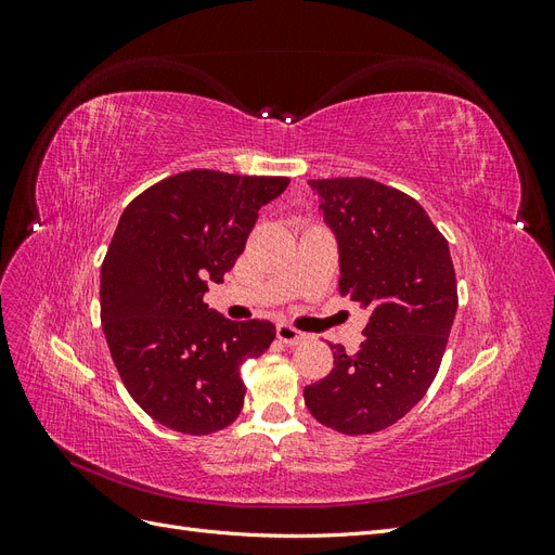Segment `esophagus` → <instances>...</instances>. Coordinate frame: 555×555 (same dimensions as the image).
<instances>
[{"label": "esophagus", "instance_id": "esophagus-1", "mask_svg": "<svg viewBox=\"0 0 555 555\" xmlns=\"http://www.w3.org/2000/svg\"><path fill=\"white\" fill-rule=\"evenodd\" d=\"M275 331H278V340L284 343V345H298V343H304L308 338L304 331H298L289 324H278Z\"/></svg>", "mask_w": 555, "mask_h": 555}]
</instances>
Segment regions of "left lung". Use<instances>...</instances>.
<instances>
[{
    "label": "left lung",
    "mask_w": 555,
    "mask_h": 555,
    "mask_svg": "<svg viewBox=\"0 0 555 555\" xmlns=\"http://www.w3.org/2000/svg\"><path fill=\"white\" fill-rule=\"evenodd\" d=\"M308 184L338 241L340 292L371 317L354 357L331 345L333 371L306 386V405L338 433H377L405 416L438 375L459 308L449 243L412 196L377 180Z\"/></svg>",
    "instance_id": "8db88e82"
}]
</instances>
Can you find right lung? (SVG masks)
I'll use <instances>...</instances> for the list:
<instances>
[{
	"instance_id": "right-lung-1",
	"label": "right lung",
	"mask_w": 555,
	"mask_h": 555,
	"mask_svg": "<svg viewBox=\"0 0 555 555\" xmlns=\"http://www.w3.org/2000/svg\"><path fill=\"white\" fill-rule=\"evenodd\" d=\"M289 178L194 169L125 208L102 263V322L129 396L184 435L227 428L243 410L241 365L275 340L266 319L231 322L204 304L243 255L261 206Z\"/></svg>"
}]
</instances>
